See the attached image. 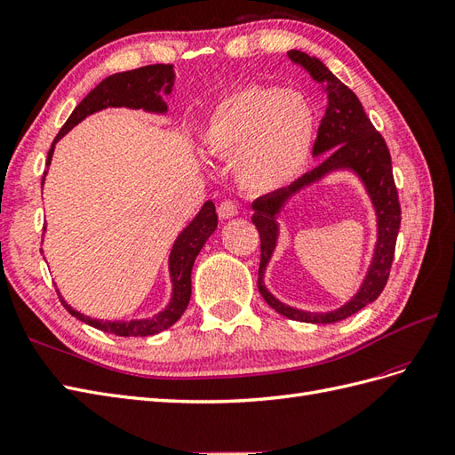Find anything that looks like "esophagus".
I'll list each match as a JSON object with an SVG mask.
<instances>
[{"label":"esophagus","mask_w":455,"mask_h":455,"mask_svg":"<svg viewBox=\"0 0 455 455\" xmlns=\"http://www.w3.org/2000/svg\"><path fill=\"white\" fill-rule=\"evenodd\" d=\"M217 213H219V219L227 220V219H232V217L238 215V207H236L235 204H232V202H223V204L219 205Z\"/></svg>","instance_id":"34e87169"}]
</instances>
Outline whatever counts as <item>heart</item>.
Masks as SVG:
<instances>
[{"mask_svg":"<svg viewBox=\"0 0 455 455\" xmlns=\"http://www.w3.org/2000/svg\"><path fill=\"white\" fill-rule=\"evenodd\" d=\"M212 156L232 159V174L250 194H271L306 171L315 113L294 90L246 86L220 98L202 126Z\"/></svg>","mask_w":455,"mask_h":455,"instance_id":"b5f03b06","label":"heart"}]
</instances>
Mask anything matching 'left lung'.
<instances>
[{
    "mask_svg": "<svg viewBox=\"0 0 455 455\" xmlns=\"http://www.w3.org/2000/svg\"><path fill=\"white\" fill-rule=\"evenodd\" d=\"M288 57L304 67L311 78L321 83L324 92H327V111H324L315 146H313V157H324L321 165L306 172L304 177L286 186V188L265 194L251 204V223L258 227L261 238L258 288L267 304L288 319L304 323H336L372 304L387 286L394 259L395 238H398L400 230L402 212L398 190H395L392 177V159L387 142L375 131V126L369 121L363 106H361L354 92L340 83L317 57H309L298 50H290ZM339 172L352 173L360 180L376 212L378 240L368 271L356 294L340 308L331 312H306L288 307L264 284V271L280 241L277 219L296 195Z\"/></svg>",
    "mask_w": 455,
    "mask_h": 455,
    "instance_id": "left-lung-1",
    "label": "left lung"
}]
</instances>
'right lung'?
<instances>
[{"label": "right lung", "instance_id": "right-lung-1", "mask_svg": "<svg viewBox=\"0 0 455 455\" xmlns=\"http://www.w3.org/2000/svg\"><path fill=\"white\" fill-rule=\"evenodd\" d=\"M174 84H177V75H174L172 65H148L134 68V71L115 73L90 92V94L78 103L75 111L68 116L67 123L55 136L53 144L48 151V161L45 167L50 169L52 157L55 151V144L73 128L83 123L86 116L94 115L98 111L109 109V108H126L134 111H144L151 115H167L169 108L165 103V96H171ZM48 169L44 172L42 188L45 177H48ZM217 228V213L215 204L207 200L196 217L186 225L177 240L172 242V248L169 253V278H171V296L167 306L156 315L144 317V319H94L86 315V313L75 309L68 301L61 296V304L65 309L71 313L73 317L83 321L90 327L98 331L116 334V336H151L161 331L172 327L182 313L188 307V301L192 296V267L202 251L207 238L213 235ZM45 230V228H44ZM60 292V290H57ZM61 294V292H60Z\"/></svg>", "mask_w": 455, "mask_h": 455}]
</instances>
